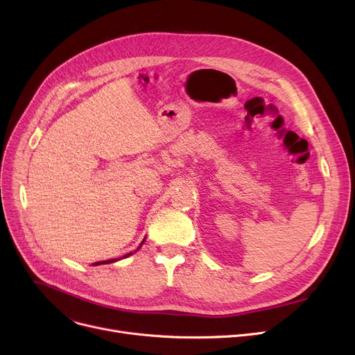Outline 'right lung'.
Listing matches in <instances>:
<instances>
[{
  "mask_svg": "<svg viewBox=\"0 0 355 355\" xmlns=\"http://www.w3.org/2000/svg\"><path fill=\"white\" fill-rule=\"evenodd\" d=\"M144 243V241H142ZM142 243H141V246H142ZM139 249V248H138ZM132 253H128V254H125L123 257H128V256H130ZM115 260H119V259H109V260H103V262H98V263H95V265H103V263H112V262H115Z\"/></svg>",
  "mask_w": 355,
  "mask_h": 355,
  "instance_id": "1",
  "label": "right lung"
}]
</instances>
